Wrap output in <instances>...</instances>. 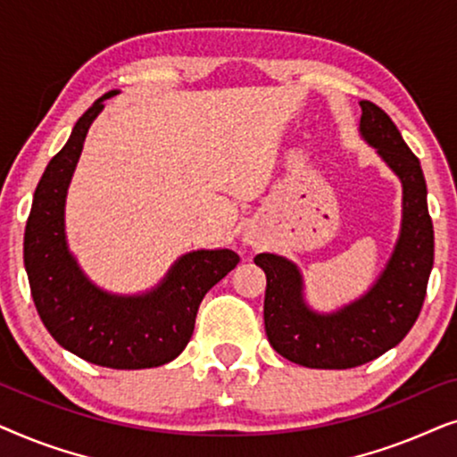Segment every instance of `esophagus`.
I'll return each mask as SVG.
<instances>
[{
    "mask_svg": "<svg viewBox=\"0 0 457 457\" xmlns=\"http://www.w3.org/2000/svg\"><path fill=\"white\" fill-rule=\"evenodd\" d=\"M245 243H247V245H255V243H258V241H255L252 235H245Z\"/></svg>",
    "mask_w": 457,
    "mask_h": 457,
    "instance_id": "obj_1",
    "label": "esophagus"
}]
</instances>
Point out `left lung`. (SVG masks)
I'll return each instance as SVG.
<instances>
[{"instance_id":"1","label":"left lung","mask_w":457,"mask_h":457,"mask_svg":"<svg viewBox=\"0 0 457 457\" xmlns=\"http://www.w3.org/2000/svg\"><path fill=\"white\" fill-rule=\"evenodd\" d=\"M360 135L402 180V228L389 262L364 295L335 312L312 310L297 264L277 253L253 258L266 272L264 324L274 352L305 368L345 370L395 347L420 314L435 258L433 220L420 162L389 116L360 102Z\"/></svg>"}]
</instances>
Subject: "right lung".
<instances>
[{"instance_id":"obj_1","label":"right lung","mask_w":457,"mask_h":457,"mask_svg":"<svg viewBox=\"0 0 457 457\" xmlns=\"http://www.w3.org/2000/svg\"><path fill=\"white\" fill-rule=\"evenodd\" d=\"M108 91L74 124L35 189L24 230V268L30 295L49 335L91 364L141 370L168 364L189 343L205 293L239 264L230 249H197L174 262L154 289L118 295L83 272L66 241V193L85 137Z\"/></svg>"}]
</instances>
